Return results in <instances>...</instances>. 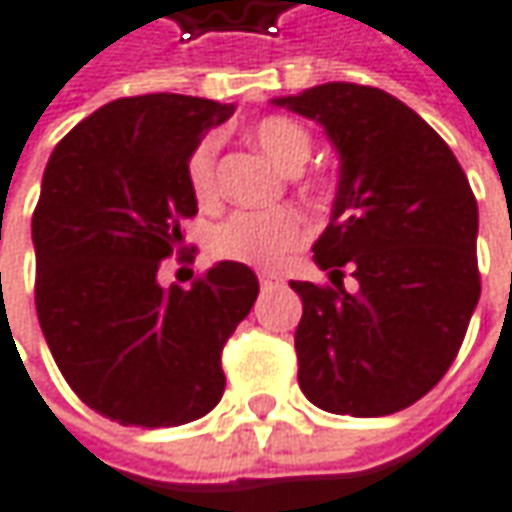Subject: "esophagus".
I'll return each mask as SVG.
<instances>
[{
    "mask_svg": "<svg viewBox=\"0 0 512 512\" xmlns=\"http://www.w3.org/2000/svg\"><path fill=\"white\" fill-rule=\"evenodd\" d=\"M280 283H283V278H278V275H260V289H275Z\"/></svg>",
    "mask_w": 512,
    "mask_h": 512,
    "instance_id": "34e87169",
    "label": "esophagus"
}]
</instances>
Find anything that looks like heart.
Listing matches in <instances>:
<instances>
[{
  "label": "heart",
  "instance_id": "obj_1",
  "mask_svg": "<svg viewBox=\"0 0 512 512\" xmlns=\"http://www.w3.org/2000/svg\"><path fill=\"white\" fill-rule=\"evenodd\" d=\"M255 145L286 174H295L312 154L309 131L289 117H263L252 128ZM217 140L206 137L191 148L186 180L197 203L209 206L217 197ZM309 237V223L292 209L237 212L223 220L212 234V252L223 260L246 263L255 269H275L289 252Z\"/></svg>",
  "mask_w": 512,
  "mask_h": 512
}]
</instances>
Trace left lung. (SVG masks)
I'll list each match as a JSON object with an SVG mask.
<instances>
[{"label":"left lung","instance_id":"left-lung-1","mask_svg":"<svg viewBox=\"0 0 512 512\" xmlns=\"http://www.w3.org/2000/svg\"><path fill=\"white\" fill-rule=\"evenodd\" d=\"M323 125L341 174L315 263L292 280L298 384L326 412L378 418L424 398L456 361L481 295L478 206L450 145L410 105L355 82L272 100ZM359 280L343 289V269Z\"/></svg>","mask_w":512,"mask_h":512}]
</instances>
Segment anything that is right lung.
<instances>
[{"instance_id":"add662e5","label":"right lung","mask_w":512,"mask_h":512,"mask_svg":"<svg viewBox=\"0 0 512 512\" xmlns=\"http://www.w3.org/2000/svg\"><path fill=\"white\" fill-rule=\"evenodd\" d=\"M234 105L143 94L108 102L54 148L36 203V315L79 398L123 427H180L217 407L223 346L255 306V272L220 260L180 289L160 260L197 214L191 148ZM186 257V255H183Z\"/></svg>"}]
</instances>
